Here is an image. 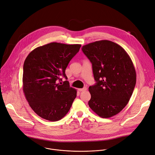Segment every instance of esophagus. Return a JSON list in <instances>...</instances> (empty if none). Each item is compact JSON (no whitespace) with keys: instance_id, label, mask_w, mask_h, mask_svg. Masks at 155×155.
Here are the masks:
<instances>
[{"instance_id":"1","label":"esophagus","mask_w":155,"mask_h":155,"mask_svg":"<svg viewBox=\"0 0 155 155\" xmlns=\"http://www.w3.org/2000/svg\"><path fill=\"white\" fill-rule=\"evenodd\" d=\"M87 90V87H84L83 88H81V89H78V91L80 92H83V91H85Z\"/></svg>"}]
</instances>
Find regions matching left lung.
Masks as SVG:
<instances>
[{
  "label": "left lung",
  "mask_w": 155,
  "mask_h": 155,
  "mask_svg": "<svg viewBox=\"0 0 155 155\" xmlns=\"http://www.w3.org/2000/svg\"><path fill=\"white\" fill-rule=\"evenodd\" d=\"M92 63L96 83L89 87L88 105L102 118L112 117L125 107L136 83V72L126 51L117 43L100 40L82 47Z\"/></svg>",
  "instance_id": "obj_1"
}]
</instances>
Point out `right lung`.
Instances as JSON below:
<instances>
[{
    "instance_id": "obj_1",
    "label": "right lung",
    "mask_w": 155,
    "mask_h": 155,
    "mask_svg": "<svg viewBox=\"0 0 155 155\" xmlns=\"http://www.w3.org/2000/svg\"><path fill=\"white\" fill-rule=\"evenodd\" d=\"M81 45L57 42L32 50L23 65V90L30 107L40 117L51 121L68 113L77 96V90L67 80L65 69L79 51Z\"/></svg>"
}]
</instances>
